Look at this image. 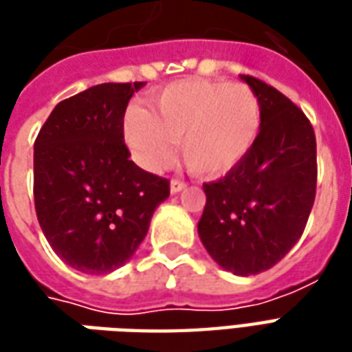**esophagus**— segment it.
<instances>
[{
    "mask_svg": "<svg viewBox=\"0 0 352 352\" xmlns=\"http://www.w3.org/2000/svg\"><path fill=\"white\" fill-rule=\"evenodd\" d=\"M186 188V183L184 181H181V179H173L171 183H169V190H171V194H177V192H181Z\"/></svg>",
    "mask_w": 352,
    "mask_h": 352,
    "instance_id": "34e87169",
    "label": "esophagus"
}]
</instances>
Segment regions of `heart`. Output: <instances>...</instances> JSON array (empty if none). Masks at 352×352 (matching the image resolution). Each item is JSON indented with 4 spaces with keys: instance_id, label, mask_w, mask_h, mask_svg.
<instances>
[{
    "instance_id": "b5f03b06",
    "label": "heart",
    "mask_w": 352,
    "mask_h": 352,
    "mask_svg": "<svg viewBox=\"0 0 352 352\" xmlns=\"http://www.w3.org/2000/svg\"><path fill=\"white\" fill-rule=\"evenodd\" d=\"M258 128V98L247 85L190 79L164 88L148 113L128 111L124 139L148 171L166 168L173 158V143H179L188 169L222 175L247 156Z\"/></svg>"
}]
</instances>
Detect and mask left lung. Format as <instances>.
<instances>
[{
    "label": "left lung",
    "instance_id": "left-lung-1",
    "mask_svg": "<svg viewBox=\"0 0 352 352\" xmlns=\"http://www.w3.org/2000/svg\"><path fill=\"white\" fill-rule=\"evenodd\" d=\"M241 79L258 98L260 131L236 168L204 184L198 234L222 270L249 277L273 267L302 237L317 190V141L287 96L251 75Z\"/></svg>",
    "mask_w": 352,
    "mask_h": 352
}]
</instances>
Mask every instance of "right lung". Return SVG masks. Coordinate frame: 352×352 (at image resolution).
I'll list each match as a JSON object with an SVG mask.
<instances>
[{
  "mask_svg": "<svg viewBox=\"0 0 352 352\" xmlns=\"http://www.w3.org/2000/svg\"><path fill=\"white\" fill-rule=\"evenodd\" d=\"M145 82H105L58 103L34 145L37 221L65 264L88 275L124 265L145 239L168 179L130 160L124 113Z\"/></svg>",
  "mask_w": 352,
  "mask_h": 352,
  "instance_id": "add662e5",
  "label": "right lung"
}]
</instances>
